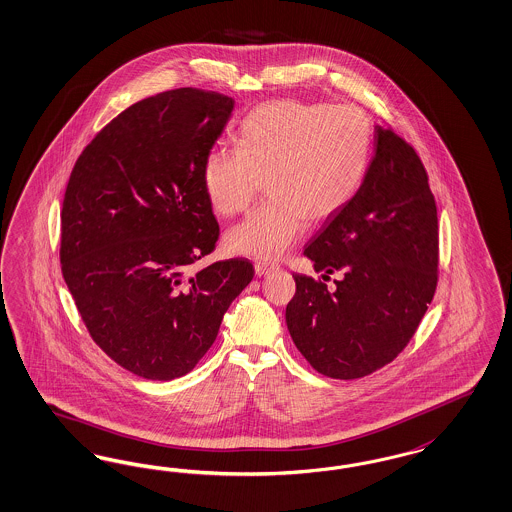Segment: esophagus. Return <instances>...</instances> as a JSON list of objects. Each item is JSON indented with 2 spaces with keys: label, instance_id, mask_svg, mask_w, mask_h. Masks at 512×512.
Masks as SVG:
<instances>
[{
  "label": "esophagus",
  "instance_id": "esophagus-1",
  "mask_svg": "<svg viewBox=\"0 0 512 512\" xmlns=\"http://www.w3.org/2000/svg\"><path fill=\"white\" fill-rule=\"evenodd\" d=\"M277 269H279L277 265L264 264V262H258V264L254 265V271H256L258 277H265V275H269V273H273Z\"/></svg>",
  "mask_w": 512,
  "mask_h": 512
}]
</instances>
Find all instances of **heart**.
<instances>
[{
	"label": "heart",
	"mask_w": 512,
	"mask_h": 512,
	"mask_svg": "<svg viewBox=\"0 0 512 512\" xmlns=\"http://www.w3.org/2000/svg\"><path fill=\"white\" fill-rule=\"evenodd\" d=\"M373 122L362 107L279 99L254 107L237 130V149H213L203 188L220 216H235L262 190L269 198L226 237L233 254L277 260L303 237L307 220L337 215L362 186Z\"/></svg>",
	"instance_id": "heart-1"
}]
</instances>
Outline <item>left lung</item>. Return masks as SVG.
I'll list each match as a JSON object with an SVG mask.
<instances>
[{
    "mask_svg": "<svg viewBox=\"0 0 512 512\" xmlns=\"http://www.w3.org/2000/svg\"><path fill=\"white\" fill-rule=\"evenodd\" d=\"M328 284L294 275L286 324L297 350L331 379H362L409 345L439 279L437 205L413 145L375 126L356 196L303 252Z\"/></svg>",
    "mask_w": 512,
    "mask_h": 512,
    "instance_id": "8db88e82",
    "label": "left lung"
}]
</instances>
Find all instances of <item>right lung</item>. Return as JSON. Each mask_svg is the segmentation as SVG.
Instances as JSON below:
<instances>
[{"label":"right lung","instance_id":"right-lung-1","mask_svg":"<svg viewBox=\"0 0 512 512\" xmlns=\"http://www.w3.org/2000/svg\"><path fill=\"white\" fill-rule=\"evenodd\" d=\"M231 111L233 99L199 88L141 99L86 145L67 182L64 281L94 343L137 377L190 373L254 277L247 258L188 275L220 235L201 171Z\"/></svg>","mask_w":512,"mask_h":512}]
</instances>
